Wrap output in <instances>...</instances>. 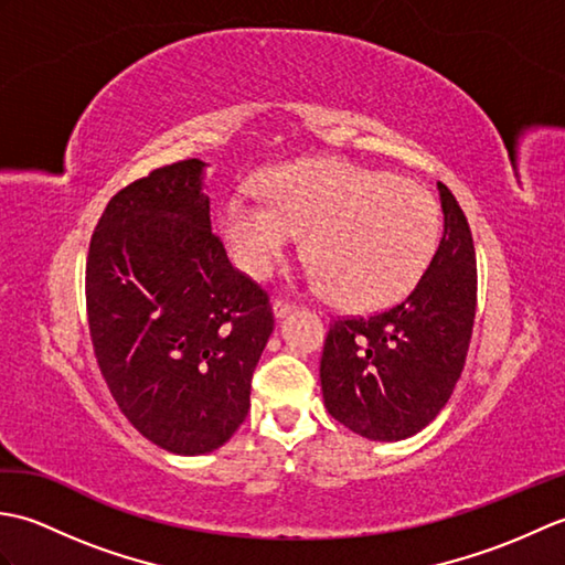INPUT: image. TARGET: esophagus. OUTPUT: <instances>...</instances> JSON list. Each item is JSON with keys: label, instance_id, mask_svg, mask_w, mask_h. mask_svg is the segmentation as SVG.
<instances>
[{"label": "esophagus", "instance_id": "esophagus-1", "mask_svg": "<svg viewBox=\"0 0 565 565\" xmlns=\"http://www.w3.org/2000/svg\"><path fill=\"white\" fill-rule=\"evenodd\" d=\"M294 310H296V303L286 301V298H276V301H274V316L276 318H286L289 313H294Z\"/></svg>", "mask_w": 565, "mask_h": 565}]
</instances>
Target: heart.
<instances>
[{"instance_id": "obj_1", "label": "heart", "mask_w": 565, "mask_h": 565, "mask_svg": "<svg viewBox=\"0 0 565 565\" xmlns=\"http://www.w3.org/2000/svg\"><path fill=\"white\" fill-rule=\"evenodd\" d=\"M221 206V233L239 269L271 274L308 233V279L352 310L398 301L429 267L439 206L425 186L347 160H310L264 174Z\"/></svg>"}]
</instances>
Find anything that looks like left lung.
Here are the masks:
<instances>
[{"mask_svg":"<svg viewBox=\"0 0 565 565\" xmlns=\"http://www.w3.org/2000/svg\"><path fill=\"white\" fill-rule=\"evenodd\" d=\"M439 186L444 233L423 279L371 318L330 326L320 359L328 413L356 435L398 441L427 427L451 398L476 318V247L451 191Z\"/></svg>","mask_w":565,"mask_h":565,"instance_id":"1","label":"left lung"}]
</instances>
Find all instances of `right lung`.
Returning <instances> with one entry per match:
<instances>
[{"mask_svg": "<svg viewBox=\"0 0 565 565\" xmlns=\"http://www.w3.org/2000/svg\"><path fill=\"white\" fill-rule=\"evenodd\" d=\"M201 160L158 167L104 209L87 255L94 356L142 437L196 456L245 423L274 330L269 294L211 231Z\"/></svg>", "mask_w": 565, "mask_h": 565, "instance_id": "right-lung-1", "label": "right lung"}]
</instances>
